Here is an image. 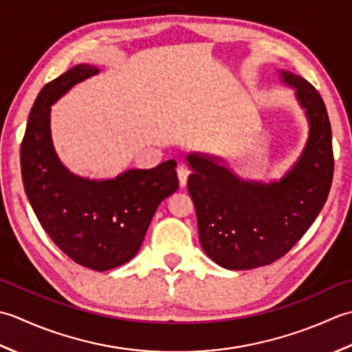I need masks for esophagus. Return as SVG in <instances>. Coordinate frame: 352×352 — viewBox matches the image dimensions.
<instances>
[{"mask_svg":"<svg viewBox=\"0 0 352 352\" xmlns=\"http://www.w3.org/2000/svg\"><path fill=\"white\" fill-rule=\"evenodd\" d=\"M177 177H179V184H181V186H185L186 185V181H188V176H190V170L184 167V166H179L177 167Z\"/></svg>","mask_w":352,"mask_h":352,"instance_id":"34e87169","label":"esophagus"}]
</instances>
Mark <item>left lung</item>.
Instances as JSON below:
<instances>
[{"mask_svg":"<svg viewBox=\"0 0 352 352\" xmlns=\"http://www.w3.org/2000/svg\"><path fill=\"white\" fill-rule=\"evenodd\" d=\"M279 74L296 89L310 124L302 155L281 181H241L219 157L186 155L200 245L229 270L267 266L284 256L316 220L331 188L333 138L324 100L305 78L289 71Z\"/></svg>","mask_w":352,"mask_h":352,"instance_id":"obj_1","label":"left lung"}]
</instances>
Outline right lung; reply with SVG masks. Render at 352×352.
Returning a JSON list of instances; mask_svg holds the SVG:
<instances>
[{
    "label": "right lung",
    "mask_w": 352,
    "mask_h": 352,
    "mask_svg": "<svg viewBox=\"0 0 352 352\" xmlns=\"http://www.w3.org/2000/svg\"><path fill=\"white\" fill-rule=\"evenodd\" d=\"M97 73L98 68L82 63L41 89L21 142V175L28 202L54 245L80 266L104 272L136 255L156 208L177 190L179 181L175 160L106 181L76 176L63 167L50 132V106Z\"/></svg>",
    "instance_id": "1"
}]
</instances>
